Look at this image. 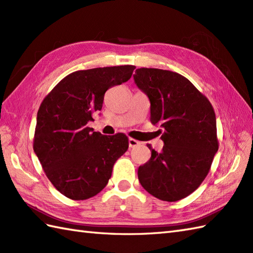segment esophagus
I'll return each mask as SVG.
<instances>
[{
	"label": "esophagus",
	"instance_id": "esophagus-1",
	"mask_svg": "<svg viewBox=\"0 0 253 253\" xmlns=\"http://www.w3.org/2000/svg\"><path fill=\"white\" fill-rule=\"evenodd\" d=\"M128 143H129V148H136L138 147L139 144H140V141L136 140V139H132V138H129V140H128Z\"/></svg>",
	"mask_w": 253,
	"mask_h": 253
}]
</instances>
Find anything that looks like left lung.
<instances>
[{
    "mask_svg": "<svg viewBox=\"0 0 253 253\" xmlns=\"http://www.w3.org/2000/svg\"><path fill=\"white\" fill-rule=\"evenodd\" d=\"M133 79L151 103L150 121L162 127V152L139 166L138 178L150 195L174 202L195 191L218 150L213 106L189 80L159 68H138Z\"/></svg>",
    "mask_w": 253,
    "mask_h": 253,
    "instance_id": "obj_1",
    "label": "left lung"
}]
</instances>
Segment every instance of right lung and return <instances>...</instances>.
<instances>
[{
  "instance_id": "obj_1",
  "label": "right lung",
  "mask_w": 253,
  "mask_h": 253,
  "mask_svg": "<svg viewBox=\"0 0 253 253\" xmlns=\"http://www.w3.org/2000/svg\"><path fill=\"white\" fill-rule=\"evenodd\" d=\"M132 65L77 71L47 94L37 114L34 151L62 195L85 200L103 189L114 163L127 151L128 137L104 136L87 126L101 111L107 89L129 80Z\"/></svg>"
}]
</instances>
